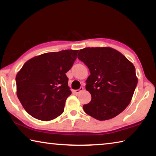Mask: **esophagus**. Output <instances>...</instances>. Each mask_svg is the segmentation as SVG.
<instances>
[{
    "mask_svg": "<svg viewBox=\"0 0 156 156\" xmlns=\"http://www.w3.org/2000/svg\"><path fill=\"white\" fill-rule=\"evenodd\" d=\"M83 89H84V88L83 87H81L79 89H76V90H74V92H75L76 94H79L80 91H83Z\"/></svg>",
    "mask_w": 156,
    "mask_h": 156,
    "instance_id": "1",
    "label": "esophagus"
}]
</instances>
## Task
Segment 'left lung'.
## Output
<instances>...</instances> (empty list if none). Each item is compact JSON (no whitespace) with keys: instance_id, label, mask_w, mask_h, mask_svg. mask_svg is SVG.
I'll list each match as a JSON object with an SVG mask.
<instances>
[{"instance_id":"obj_1","label":"left lung","mask_w":156,"mask_h":156,"mask_svg":"<svg viewBox=\"0 0 156 156\" xmlns=\"http://www.w3.org/2000/svg\"><path fill=\"white\" fill-rule=\"evenodd\" d=\"M78 58L91 73L85 88L91 100L83 105L84 112L98 120L112 119L122 112L130 103L138 84L134 65L111 47L84 48Z\"/></svg>"}]
</instances>
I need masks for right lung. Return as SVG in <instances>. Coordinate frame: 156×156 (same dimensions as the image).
<instances>
[{
	"label": "right lung",
	"instance_id": "add662e5",
	"mask_svg": "<svg viewBox=\"0 0 156 156\" xmlns=\"http://www.w3.org/2000/svg\"><path fill=\"white\" fill-rule=\"evenodd\" d=\"M78 50L67 49L34 57L18 72L16 94L29 114L38 120L54 119L64 112L72 94L66 76L76 59Z\"/></svg>",
	"mask_w": 156,
	"mask_h": 156
}]
</instances>
